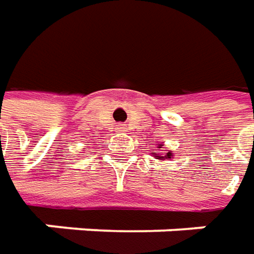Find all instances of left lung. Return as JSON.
Instances as JSON below:
<instances>
[{
	"instance_id": "left-lung-1",
	"label": "left lung",
	"mask_w": 254,
	"mask_h": 254,
	"mask_svg": "<svg viewBox=\"0 0 254 254\" xmlns=\"http://www.w3.org/2000/svg\"><path fill=\"white\" fill-rule=\"evenodd\" d=\"M160 146H163V144H160ZM171 156V153H167V156H164V157H170ZM157 157H159V159H164V157H162V156H157Z\"/></svg>"
}]
</instances>
